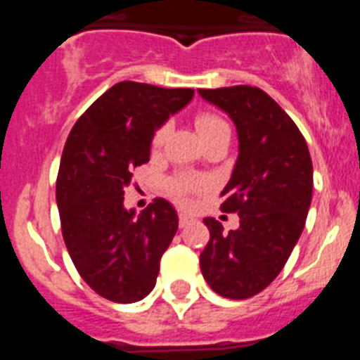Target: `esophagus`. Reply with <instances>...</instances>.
I'll use <instances>...</instances> for the list:
<instances>
[{"label": "esophagus", "mask_w": 360, "mask_h": 360, "mask_svg": "<svg viewBox=\"0 0 360 360\" xmlns=\"http://www.w3.org/2000/svg\"><path fill=\"white\" fill-rule=\"evenodd\" d=\"M191 221H193V216L187 214V212H180V214H178V225H180V227H186Z\"/></svg>", "instance_id": "34e87169"}]
</instances>
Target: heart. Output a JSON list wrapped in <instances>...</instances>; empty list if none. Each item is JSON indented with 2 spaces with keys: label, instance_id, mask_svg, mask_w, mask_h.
<instances>
[{
  "label": "heart",
  "instance_id": "1",
  "mask_svg": "<svg viewBox=\"0 0 360 360\" xmlns=\"http://www.w3.org/2000/svg\"><path fill=\"white\" fill-rule=\"evenodd\" d=\"M195 126L196 129H198L200 136L203 139V142H207L209 139H212V136L218 135V133L229 131V124L219 115L212 113V111H200V113H196ZM167 133H169V124H162L151 139L153 151H158V149L164 146L165 139H167ZM165 187H167V191H169V195L173 196V198L180 200V202H186L191 195L202 193V191L207 187V184H205V180H202V178L182 173L169 178L167 184H165Z\"/></svg>",
  "mask_w": 360,
  "mask_h": 360
}]
</instances>
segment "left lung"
<instances>
[{
  "label": "left lung",
  "mask_w": 360,
  "mask_h": 360,
  "mask_svg": "<svg viewBox=\"0 0 360 360\" xmlns=\"http://www.w3.org/2000/svg\"><path fill=\"white\" fill-rule=\"evenodd\" d=\"M198 94L227 111L240 139L219 205L240 214V227L224 234L218 219H203L211 238L200 269L216 294L252 297L278 278L303 232L314 187L310 151L294 120L262 88L240 84Z\"/></svg>",
  "instance_id": "left-lung-1"
}]
</instances>
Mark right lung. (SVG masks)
Masks as SVG:
<instances>
[{"label":"right lung","instance_id":"obj_1","mask_svg":"<svg viewBox=\"0 0 360 360\" xmlns=\"http://www.w3.org/2000/svg\"><path fill=\"white\" fill-rule=\"evenodd\" d=\"M193 88L122 81L79 117L66 139L56 196L66 249L101 297L135 303L155 288L178 216L164 198L135 216L124 209L133 171L149 162L155 129L182 110Z\"/></svg>","mask_w":360,"mask_h":360}]
</instances>
